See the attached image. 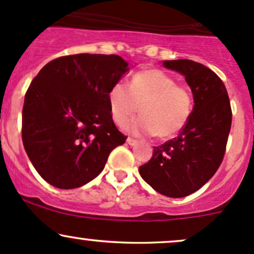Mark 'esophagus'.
I'll use <instances>...</instances> for the list:
<instances>
[{"instance_id":"obj_1","label":"esophagus","mask_w":254,"mask_h":254,"mask_svg":"<svg viewBox=\"0 0 254 254\" xmlns=\"http://www.w3.org/2000/svg\"><path fill=\"white\" fill-rule=\"evenodd\" d=\"M127 143L129 144V145H135V144L138 143V140H137V139H134V138L128 137V138H127Z\"/></svg>"}]
</instances>
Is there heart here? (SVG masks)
<instances>
[{
  "label": "heart",
  "mask_w": 254,
  "mask_h": 254,
  "mask_svg": "<svg viewBox=\"0 0 254 254\" xmlns=\"http://www.w3.org/2000/svg\"><path fill=\"white\" fill-rule=\"evenodd\" d=\"M108 102L117 125L126 124L139 108L143 115L125 128L134 134H157L160 138H170L181 132L192 111L189 89L177 84L172 76L159 69L134 73L129 86L117 81L109 89Z\"/></svg>",
  "instance_id": "obj_1"
}]
</instances>
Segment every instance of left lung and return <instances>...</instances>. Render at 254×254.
<instances>
[{
  "label": "left lung",
  "mask_w": 254,
  "mask_h": 254,
  "mask_svg": "<svg viewBox=\"0 0 254 254\" xmlns=\"http://www.w3.org/2000/svg\"><path fill=\"white\" fill-rule=\"evenodd\" d=\"M191 88L193 109L178 137L154 146L152 157L139 167L150 187L168 197L197 191L219 168L231 127V106L223 81L204 65L188 59L165 61Z\"/></svg>",
  "instance_id": "obj_1"
}]
</instances>
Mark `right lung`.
<instances>
[{
    "instance_id": "add662e5",
    "label": "right lung",
    "mask_w": 254,
    "mask_h": 254,
    "mask_svg": "<svg viewBox=\"0 0 254 254\" xmlns=\"http://www.w3.org/2000/svg\"><path fill=\"white\" fill-rule=\"evenodd\" d=\"M128 70L120 56L82 53L54 59L32 80L24 100L21 138L46 182L59 189L82 187L126 141L113 121L108 93Z\"/></svg>"
}]
</instances>
